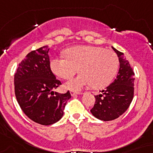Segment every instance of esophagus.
Segmentation results:
<instances>
[{"mask_svg": "<svg viewBox=\"0 0 153 153\" xmlns=\"http://www.w3.org/2000/svg\"><path fill=\"white\" fill-rule=\"evenodd\" d=\"M79 94H81V93H80V92H76V91H71V95L74 97Z\"/></svg>", "mask_w": 153, "mask_h": 153, "instance_id": "obj_1", "label": "esophagus"}]
</instances>
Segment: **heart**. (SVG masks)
Listing matches in <instances>:
<instances>
[{
	"label": "heart",
	"instance_id": "b5f03b06",
	"mask_svg": "<svg viewBox=\"0 0 153 153\" xmlns=\"http://www.w3.org/2000/svg\"><path fill=\"white\" fill-rule=\"evenodd\" d=\"M65 56L53 59L51 68L57 76L64 79L71 78L79 69L81 74L65 84L69 90H80L88 85L105 88L113 81L119 67L116 53L102 47H74L66 50Z\"/></svg>",
	"mask_w": 153,
	"mask_h": 153
}]
</instances>
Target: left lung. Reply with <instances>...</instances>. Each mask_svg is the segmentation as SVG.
<instances>
[{"instance_id":"obj_1","label":"left lung","mask_w":153,"mask_h":153,"mask_svg":"<svg viewBox=\"0 0 153 153\" xmlns=\"http://www.w3.org/2000/svg\"><path fill=\"white\" fill-rule=\"evenodd\" d=\"M113 49L119 58V72L114 81L94 96L95 103L91 109L94 117L104 121L113 120L124 113L134 98V73L123 53Z\"/></svg>"}]
</instances>
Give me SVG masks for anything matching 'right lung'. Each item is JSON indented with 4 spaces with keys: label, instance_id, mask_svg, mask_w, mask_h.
Returning <instances> with one entry per match:
<instances>
[{
    "label": "right lung",
    "instance_id": "add662e5",
    "mask_svg": "<svg viewBox=\"0 0 153 153\" xmlns=\"http://www.w3.org/2000/svg\"><path fill=\"white\" fill-rule=\"evenodd\" d=\"M49 48L44 46L32 51L19 65L14 77L15 94L23 113L41 125H51L62 117L67 101L71 98L54 91L62 83L50 67Z\"/></svg>",
    "mask_w": 153,
    "mask_h": 153
}]
</instances>
